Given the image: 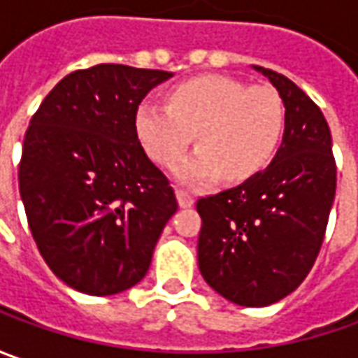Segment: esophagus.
<instances>
[{"label":"esophagus","mask_w":358,"mask_h":358,"mask_svg":"<svg viewBox=\"0 0 358 358\" xmlns=\"http://www.w3.org/2000/svg\"><path fill=\"white\" fill-rule=\"evenodd\" d=\"M177 201H179V207H191L193 205V195L191 193H187V191H183V189H177Z\"/></svg>","instance_id":"34e87169"}]
</instances>
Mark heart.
<instances>
[{"instance_id":"b5f03b06","label":"heart","mask_w":358,"mask_h":358,"mask_svg":"<svg viewBox=\"0 0 358 358\" xmlns=\"http://www.w3.org/2000/svg\"><path fill=\"white\" fill-rule=\"evenodd\" d=\"M285 123L279 91L227 76L193 77L169 91L167 105L143 101L135 111L137 139L163 167L197 139L199 151L175 169L187 183L255 177L277 155Z\"/></svg>"}]
</instances>
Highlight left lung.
<instances>
[{"mask_svg": "<svg viewBox=\"0 0 358 358\" xmlns=\"http://www.w3.org/2000/svg\"><path fill=\"white\" fill-rule=\"evenodd\" d=\"M285 103L282 143L265 171L199 197V271L241 307H267L293 293L317 261L337 189L323 111L289 77L255 65Z\"/></svg>", "mask_w": 358, "mask_h": 358, "instance_id": "left-lung-1", "label": "left lung"}]
</instances>
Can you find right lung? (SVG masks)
<instances>
[{"label":"right lung","mask_w":358,"mask_h":358,"mask_svg":"<svg viewBox=\"0 0 358 358\" xmlns=\"http://www.w3.org/2000/svg\"><path fill=\"white\" fill-rule=\"evenodd\" d=\"M169 71L99 63L65 76L25 131L20 193L48 267L87 295L141 281L177 199L145 155L135 111Z\"/></svg>","instance_id":"right-lung-1"}]
</instances>
